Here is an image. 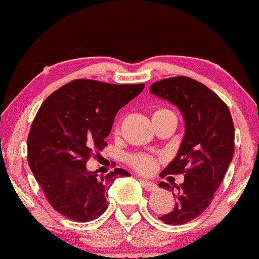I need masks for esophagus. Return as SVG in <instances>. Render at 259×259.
<instances>
[{
  "mask_svg": "<svg viewBox=\"0 0 259 259\" xmlns=\"http://www.w3.org/2000/svg\"><path fill=\"white\" fill-rule=\"evenodd\" d=\"M141 182H142V185H143V187L147 191H156V190H158V186H156V184H154V182L149 181V180H143V181H141Z\"/></svg>",
  "mask_w": 259,
  "mask_h": 259,
  "instance_id": "1",
  "label": "esophagus"
}]
</instances>
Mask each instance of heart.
I'll use <instances>...</instances> for the list:
<instances>
[{
    "label": "heart",
    "mask_w": 259,
    "mask_h": 259,
    "mask_svg": "<svg viewBox=\"0 0 259 259\" xmlns=\"http://www.w3.org/2000/svg\"><path fill=\"white\" fill-rule=\"evenodd\" d=\"M165 111H167V110L159 109L154 112V115L161 114V112ZM130 161L131 165L142 174H152L156 168V165H158V160L153 156L148 155V154H135V155L131 156Z\"/></svg>",
    "instance_id": "heart-1"
}]
</instances>
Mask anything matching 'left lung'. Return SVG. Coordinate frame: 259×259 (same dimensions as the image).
Instances as JSON below:
<instances>
[{
    "label": "left lung",
    "mask_w": 259,
    "mask_h": 259,
    "mask_svg": "<svg viewBox=\"0 0 259 259\" xmlns=\"http://www.w3.org/2000/svg\"><path fill=\"white\" fill-rule=\"evenodd\" d=\"M150 93L181 111L185 135L176 156L160 174H184L182 184L159 182L171 191L175 207L159 218L168 225L196 219L209 207L234 155L235 128L230 110L204 84L188 77H172L150 85Z\"/></svg>",
    "instance_id": "left-lung-1"
}]
</instances>
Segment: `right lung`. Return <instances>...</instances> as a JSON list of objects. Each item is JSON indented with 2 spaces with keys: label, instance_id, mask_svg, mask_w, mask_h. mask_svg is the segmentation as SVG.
Wrapping results in <instances>:
<instances>
[{
  "label": "right lung",
  "instance_id": "1",
  "mask_svg": "<svg viewBox=\"0 0 259 259\" xmlns=\"http://www.w3.org/2000/svg\"><path fill=\"white\" fill-rule=\"evenodd\" d=\"M144 84H109L77 79L46 99L28 136V162L52 208L78 223L95 220L107 209V191L123 168L106 176L87 170L95 150L106 147L118 110Z\"/></svg>",
  "mask_w": 259,
  "mask_h": 259
}]
</instances>
